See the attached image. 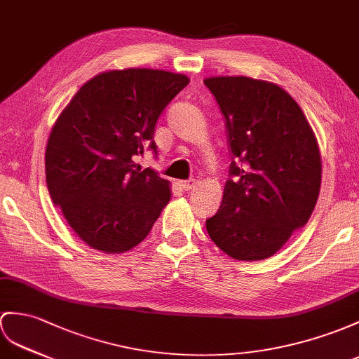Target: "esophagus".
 I'll use <instances>...</instances> for the list:
<instances>
[{"label": "esophagus", "instance_id": "obj_1", "mask_svg": "<svg viewBox=\"0 0 359 359\" xmlns=\"http://www.w3.org/2000/svg\"><path fill=\"white\" fill-rule=\"evenodd\" d=\"M178 186H180L181 190L189 191V190H191V189L195 187V181H180Z\"/></svg>", "mask_w": 359, "mask_h": 359}]
</instances>
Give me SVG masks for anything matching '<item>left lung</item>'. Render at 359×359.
<instances>
[{
  "label": "left lung",
  "mask_w": 359,
  "mask_h": 359,
  "mask_svg": "<svg viewBox=\"0 0 359 359\" xmlns=\"http://www.w3.org/2000/svg\"><path fill=\"white\" fill-rule=\"evenodd\" d=\"M204 83L225 117L233 158L224 198L205 226L217 248L236 260H264L302 229L316 208L321 155L316 134L290 94L247 76Z\"/></svg>",
  "instance_id": "obj_1"
}]
</instances>
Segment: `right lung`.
Listing matches in <instances>:
<instances>
[{"instance_id": "1", "label": "right lung", "mask_w": 359, "mask_h": 359, "mask_svg": "<svg viewBox=\"0 0 359 359\" xmlns=\"http://www.w3.org/2000/svg\"><path fill=\"white\" fill-rule=\"evenodd\" d=\"M190 79L164 69H111L90 79L60 112L46 149L47 187L67 224L107 255L137 247L170 201V182L134 155Z\"/></svg>"}]
</instances>
